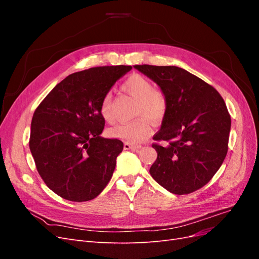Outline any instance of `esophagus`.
I'll use <instances>...</instances> for the list:
<instances>
[{
  "instance_id": "1",
  "label": "esophagus",
  "mask_w": 259,
  "mask_h": 259,
  "mask_svg": "<svg viewBox=\"0 0 259 259\" xmlns=\"http://www.w3.org/2000/svg\"><path fill=\"white\" fill-rule=\"evenodd\" d=\"M140 147H142V146L133 145V144H130V143H125L124 144V149H125V150H131V149H133V150H134V149H139Z\"/></svg>"
}]
</instances>
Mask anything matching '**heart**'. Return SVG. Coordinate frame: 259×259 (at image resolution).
Here are the masks:
<instances>
[{"instance_id":"b5f03b06","label":"heart","mask_w":259,"mask_h":259,"mask_svg":"<svg viewBox=\"0 0 259 259\" xmlns=\"http://www.w3.org/2000/svg\"><path fill=\"white\" fill-rule=\"evenodd\" d=\"M122 90L136 99L134 116L139 119L128 123L113 125L108 130V135L130 143H139L151 135L152 123L161 122L168 110L166 94L160 89L153 88L152 81L139 73L131 74L122 84ZM100 115L107 122L113 119V105L110 94H106L99 105Z\"/></svg>"}]
</instances>
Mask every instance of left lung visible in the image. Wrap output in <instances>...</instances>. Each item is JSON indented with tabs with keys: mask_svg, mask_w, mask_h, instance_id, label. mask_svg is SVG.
Masks as SVG:
<instances>
[{
	"mask_svg": "<svg viewBox=\"0 0 259 259\" xmlns=\"http://www.w3.org/2000/svg\"><path fill=\"white\" fill-rule=\"evenodd\" d=\"M134 67L158 84L168 99L167 113L153 136L158 158L149 171L171 193L199 190L213 178L228 151L231 117L222 95L183 68Z\"/></svg>",
	"mask_w": 259,
	"mask_h": 259,
	"instance_id": "8db88e82",
	"label": "left lung"
}]
</instances>
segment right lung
Returning <instances> with one entry per match:
<instances>
[{
	"mask_svg": "<svg viewBox=\"0 0 259 259\" xmlns=\"http://www.w3.org/2000/svg\"><path fill=\"white\" fill-rule=\"evenodd\" d=\"M131 66H104L68 75L37 106L29 147L45 185L62 199L93 200L110 182L123 143L100 134L99 105Z\"/></svg>",
	"mask_w": 259,
	"mask_h": 259,
	"instance_id": "right-lung-1",
	"label": "right lung"
}]
</instances>
